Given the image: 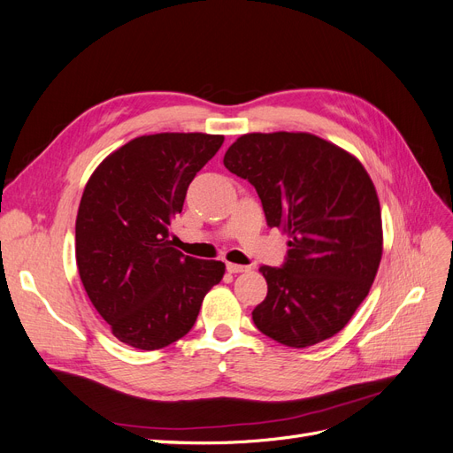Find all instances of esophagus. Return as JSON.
I'll list each match as a JSON object with an SVG mask.
<instances>
[{"label": "esophagus", "mask_w": 453, "mask_h": 453, "mask_svg": "<svg viewBox=\"0 0 453 453\" xmlns=\"http://www.w3.org/2000/svg\"><path fill=\"white\" fill-rule=\"evenodd\" d=\"M226 270L230 273H242V272H250L251 268L250 266H243V265H234V263H228L226 265Z\"/></svg>", "instance_id": "esophagus-1"}]
</instances>
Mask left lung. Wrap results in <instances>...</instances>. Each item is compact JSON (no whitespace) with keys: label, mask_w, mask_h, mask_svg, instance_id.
I'll return each mask as SVG.
<instances>
[{"label":"left lung","mask_w":453,"mask_h":453,"mask_svg":"<svg viewBox=\"0 0 453 453\" xmlns=\"http://www.w3.org/2000/svg\"><path fill=\"white\" fill-rule=\"evenodd\" d=\"M225 166L248 180L268 226L289 236L285 263L260 266L266 298L253 310L263 334L289 348L334 336L366 298L381 258V213L361 162L304 132L245 134Z\"/></svg>","instance_id":"obj_1"}]
</instances>
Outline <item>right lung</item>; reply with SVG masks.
<instances>
[{
	"label": "right lung",
	"instance_id": "1",
	"mask_svg": "<svg viewBox=\"0 0 453 453\" xmlns=\"http://www.w3.org/2000/svg\"><path fill=\"white\" fill-rule=\"evenodd\" d=\"M223 135H142L109 155L88 180L75 223V258L94 308L125 344L153 351L193 328L225 263L170 248L195 175Z\"/></svg>",
	"mask_w": 453,
	"mask_h": 453
}]
</instances>
